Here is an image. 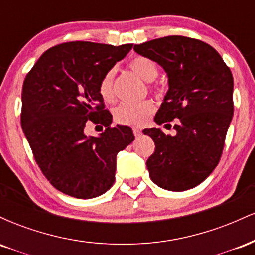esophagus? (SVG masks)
I'll list each match as a JSON object with an SVG mask.
<instances>
[{
  "label": "esophagus",
  "mask_w": 255,
  "mask_h": 255,
  "mask_svg": "<svg viewBox=\"0 0 255 255\" xmlns=\"http://www.w3.org/2000/svg\"><path fill=\"white\" fill-rule=\"evenodd\" d=\"M133 133L134 135H135V137H139L141 135V129H139V128H133Z\"/></svg>",
  "instance_id": "obj_1"
}]
</instances>
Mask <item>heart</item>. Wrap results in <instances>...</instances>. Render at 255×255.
Listing matches in <instances>:
<instances>
[{"mask_svg": "<svg viewBox=\"0 0 255 255\" xmlns=\"http://www.w3.org/2000/svg\"><path fill=\"white\" fill-rule=\"evenodd\" d=\"M128 67L139 75L142 80L151 83L158 75V67L154 61L146 56H135L128 62ZM99 93L107 102L114 99V72L105 73L99 83ZM154 111V104L151 101H142L137 103H124L116 108L114 116L116 122L121 125L141 127L147 122Z\"/></svg>", "mask_w": 255, "mask_h": 255, "instance_id": "b5f03b06", "label": "heart"}]
</instances>
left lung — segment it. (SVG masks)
Returning <instances> with one entry per match:
<instances>
[{
  "label": "left lung",
  "mask_w": 255,
  "mask_h": 255,
  "mask_svg": "<svg viewBox=\"0 0 255 255\" xmlns=\"http://www.w3.org/2000/svg\"><path fill=\"white\" fill-rule=\"evenodd\" d=\"M134 50L157 62L168 77L156 124L178 119L174 136L160 128L142 130L156 145L146 162L151 180L168 191L191 189L221 159L234 114L233 74L211 45L194 38H158L136 44Z\"/></svg>",
  "instance_id": "left-lung-1"
}]
</instances>
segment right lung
<instances>
[{
  "mask_svg": "<svg viewBox=\"0 0 255 255\" xmlns=\"http://www.w3.org/2000/svg\"><path fill=\"white\" fill-rule=\"evenodd\" d=\"M133 48L69 42L38 58L22 86L21 126L38 166L55 188L78 199L99 197L115 181L116 156L134 141L128 126L110 127L99 83ZM107 127L87 137V123Z\"/></svg>",
  "mask_w": 255,
  "mask_h": 255,
  "instance_id": "obj_1",
  "label": "right lung"
}]
</instances>
